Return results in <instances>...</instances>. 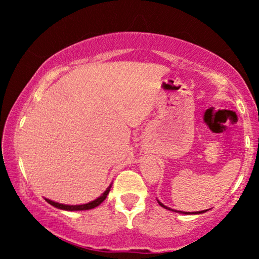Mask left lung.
<instances>
[{
  "instance_id": "8db88e82",
  "label": "left lung",
  "mask_w": 259,
  "mask_h": 259,
  "mask_svg": "<svg viewBox=\"0 0 259 259\" xmlns=\"http://www.w3.org/2000/svg\"><path fill=\"white\" fill-rule=\"evenodd\" d=\"M158 203H159V204H160V206H162V207H165V208H167V210H171V208L166 207L164 204H161V203H160V201H158ZM178 212H180V213H185V214H190V213H191V212H182V211H178ZM201 212H205V211H201ZM201 212H193V213H194V214H196V213H201Z\"/></svg>"
}]
</instances>
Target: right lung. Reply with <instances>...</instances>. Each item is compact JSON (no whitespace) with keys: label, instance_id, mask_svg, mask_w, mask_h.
<instances>
[{"label":"right lung","instance_id":"1","mask_svg":"<svg viewBox=\"0 0 259 259\" xmlns=\"http://www.w3.org/2000/svg\"><path fill=\"white\" fill-rule=\"evenodd\" d=\"M109 190H111V186L108 187L107 190L105 191L104 193H102L101 197H99L98 199H95L93 201H91V203L88 204H83V205H63V204H59V203H55V201H52L49 199H46L47 203H49L53 206L58 207V208H61V210H66V211H82V210H91V208H94L100 205L102 201L106 199V197H107V194L109 193Z\"/></svg>","mask_w":259,"mask_h":259}]
</instances>
